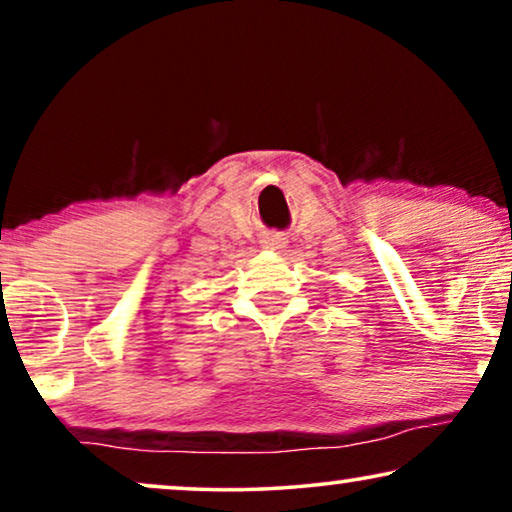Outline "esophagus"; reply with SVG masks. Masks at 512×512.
I'll list each match as a JSON object with an SVG mask.
<instances>
[{"instance_id": "1", "label": "esophagus", "mask_w": 512, "mask_h": 512, "mask_svg": "<svg viewBox=\"0 0 512 512\" xmlns=\"http://www.w3.org/2000/svg\"><path fill=\"white\" fill-rule=\"evenodd\" d=\"M263 244H265V247H270V249H282L286 244V237L279 235V233H270V235H265Z\"/></svg>"}]
</instances>
